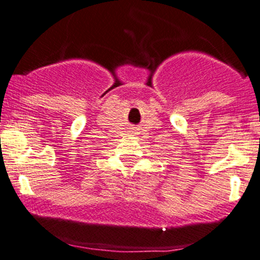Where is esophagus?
<instances>
[{"mask_svg":"<svg viewBox=\"0 0 260 260\" xmlns=\"http://www.w3.org/2000/svg\"><path fill=\"white\" fill-rule=\"evenodd\" d=\"M133 133H135V131H133Z\"/></svg>","mask_w":260,"mask_h":260,"instance_id":"obj_1","label":"esophagus"}]
</instances>
